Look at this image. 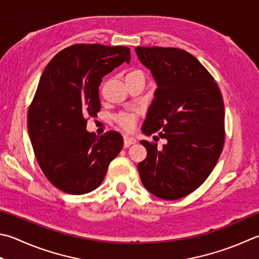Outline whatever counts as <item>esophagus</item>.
I'll use <instances>...</instances> for the list:
<instances>
[{
	"mask_svg": "<svg viewBox=\"0 0 259 259\" xmlns=\"http://www.w3.org/2000/svg\"><path fill=\"white\" fill-rule=\"evenodd\" d=\"M135 143H136V140L134 138H132V136H128V135H124V145L126 148H128V146Z\"/></svg>",
	"mask_w": 259,
	"mask_h": 259,
	"instance_id": "obj_1",
	"label": "esophagus"
}]
</instances>
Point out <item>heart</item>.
Wrapping results in <instances>:
<instances>
[{
	"label": "heart",
	"mask_w": 259,
	"mask_h": 259,
	"mask_svg": "<svg viewBox=\"0 0 259 259\" xmlns=\"http://www.w3.org/2000/svg\"><path fill=\"white\" fill-rule=\"evenodd\" d=\"M135 72H140V71H135ZM140 113L141 111L139 109H132V110H127V111H123V113L117 115L115 119L117 121V124H118L121 128H124L126 131H131V130H133Z\"/></svg>",
	"instance_id": "b5f03b06"
}]
</instances>
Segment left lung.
Listing matches in <instances>:
<instances>
[{
  "mask_svg": "<svg viewBox=\"0 0 259 259\" xmlns=\"http://www.w3.org/2000/svg\"><path fill=\"white\" fill-rule=\"evenodd\" d=\"M135 52L158 85L142 132L167 140L161 150L141 141L148 155L138 164L140 177L154 196L182 198L205 182L220 158L226 134L221 91L186 51L136 47Z\"/></svg>",
  "mask_w": 259,
  "mask_h": 259,
  "instance_id": "1",
  "label": "left lung"
}]
</instances>
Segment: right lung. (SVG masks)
Instances as JSON below:
<instances>
[{
  "instance_id": "add662e5",
  "label": "right lung",
  "mask_w": 259,
  "mask_h": 259,
  "mask_svg": "<svg viewBox=\"0 0 259 259\" xmlns=\"http://www.w3.org/2000/svg\"><path fill=\"white\" fill-rule=\"evenodd\" d=\"M128 47L75 44L57 53L44 70L28 111V132L44 175L62 192L87 194L99 187L123 136L87 131L100 110L99 85L115 67L130 63Z\"/></svg>"
}]
</instances>
